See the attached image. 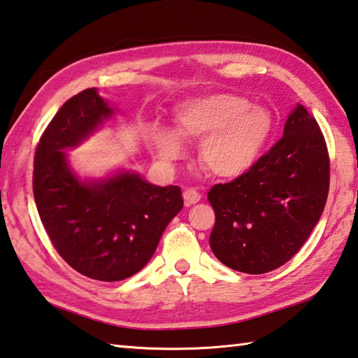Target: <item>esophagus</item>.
<instances>
[{"label": "esophagus", "mask_w": 358, "mask_h": 358, "mask_svg": "<svg viewBox=\"0 0 358 358\" xmlns=\"http://www.w3.org/2000/svg\"><path fill=\"white\" fill-rule=\"evenodd\" d=\"M183 199H185V205L186 206H191V205H195V203L200 201L201 195H200V192L195 191V189L189 187V189H186V191L183 192Z\"/></svg>", "instance_id": "obj_1"}]
</instances>
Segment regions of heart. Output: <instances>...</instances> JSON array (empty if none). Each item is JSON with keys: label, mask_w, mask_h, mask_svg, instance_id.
<instances>
[{"label": "heart", "mask_w": 358, "mask_h": 358, "mask_svg": "<svg viewBox=\"0 0 358 358\" xmlns=\"http://www.w3.org/2000/svg\"><path fill=\"white\" fill-rule=\"evenodd\" d=\"M175 129L152 127L150 143L158 155L177 159L185 141H201L200 161L219 178L247 175L262 158L271 139L275 121L261 105L242 96L211 93L181 101L173 111Z\"/></svg>", "instance_id": "1"}]
</instances>
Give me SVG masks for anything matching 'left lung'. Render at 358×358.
I'll use <instances>...</instances> for the list:
<instances>
[{"mask_svg": "<svg viewBox=\"0 0 358 358\" xmlns=\"http://www.w3.org/2000/svg\"><path fill=\"white\" fill-rule=\"evenodd\" d=\"M329 155L315 117L296 103L284 136L247 175L215 185L213 253L227 267L262 275L295 256L317 225L329 194Z\"/></svg>", "mask_w": 358, "mask_h": 358, "instance_id": "left-lung-1", "label": "left lung"}]
</instances>
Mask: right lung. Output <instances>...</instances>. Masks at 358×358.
Wrapping results in <instances>:
<instances>
[{
    "label": "right lung",
    "instance_id": "add662e5",
    "mask_svg": "<svg viewBox=\"0 0 358 358\" xmlns=\"http://www.w3.org/2000/svg\"><path fill=\"white\" fill-rule=\"evenodd\" d=\"M113 115L96 88L80 91L49 122L34 161V199L54 248L80 275L105 282L144 268L183 208L178 186L152 185L127 169L82 178L69 166L66 150Z\"/></svg>",
    "mask_w": 358,
    "mask_h": 358
}]
</instances>
